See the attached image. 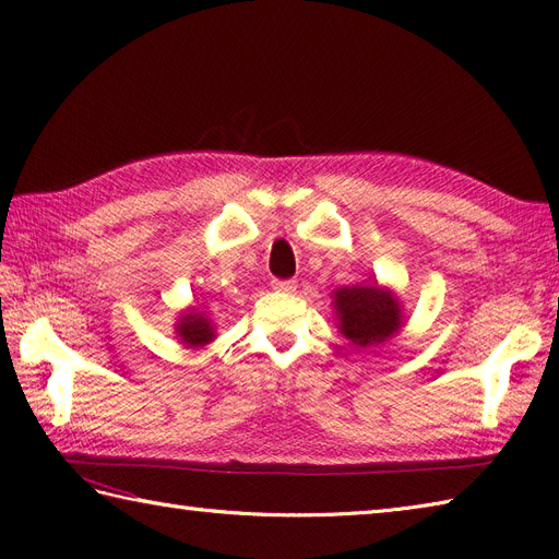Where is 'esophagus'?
<instances>
[{
  "label": "esophagus",
  "mask_w": 559,
  "mask_h": 559,
  "mask_svg": "<svg viewBox=\"0 0 559 559\" xmlns=\"http://www.w3.org/2000/svg\"><path fill=\"white\" fill-rule=\"evenodd\" d=\"M273 289L280 294H292V292H296V282L294 280H273Z\"/></svg>",
  "instance_id": "esophagus-1"
}]
</instances>
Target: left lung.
I'll use <instances>...</instances> for the list:
<instances>
[{"label": "left lung", "mask_w": 559, "mask_h": 559, "mask_svg": "<svg viewBox=\"0 0 559 559\" xmlns=\"http://www.w3.org/2000/svg\"><path fill=\"white\" fill-rule=\"evenodd\" d=\"M337 329L354 347H378L403 326L399 298L382 286H343L333 292Z\"/></svg>", "instance_id": "1"}]
</instances>
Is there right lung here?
<instances>
[{"instance_id":"right-lung-1","label":"right lung","mask_w":559,"mask_h":559,"mask_svg":"<svg viewBox=\"0 0 559 559\" xmlns=\"http://www.w3.org/2000/svg\"><path fill=\"white\" fill-rule=\"evenodd\" d=\"M177 333L186 347H205L214 341V326L205 312L191 310L177 321Z\"/></svg>"}]
</instances>
